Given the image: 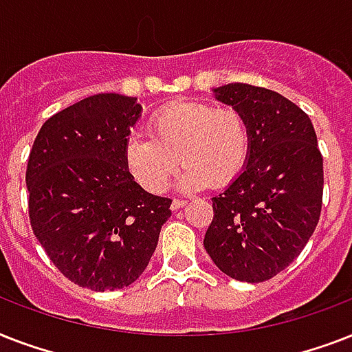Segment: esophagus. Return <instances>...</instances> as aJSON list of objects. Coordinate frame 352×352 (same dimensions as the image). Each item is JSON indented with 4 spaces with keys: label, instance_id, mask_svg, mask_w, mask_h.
Returning a JSON list of instances; mask_svg holds the SVG:
<instances>
[{
    "label": "esophagus",
    "instance_id": "obj_1",
    "mask_svg": "<svg viewBox=\"0 0 352 352\" xmlns=\"http://www.w3.org/2000/svg\"><path fill=\"white\" fill-rule=\"evenodd\" d=\"M188 201H184V199H173L171 201V210H179L182 208V206H186Z\"/></svg>",
    "mask_w": 352,
    "mask_h": 352
}]
</instances>
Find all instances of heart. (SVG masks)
Listing matches in <instances>:
<instances>
[{
  "mask_svg": "<svg viewBox=\"0 0 352 352\" xmlns=\"http://www.w3.org/2000/svg\"><path fill=\"white\" fill-rule=\"evenodd\" d=\"M250 153V131L234 107L201 100H177L149 118V137L133 133L124 146V162L133 179L149 193H162L179 168L181 184L199 190L230 184Z\"/></svg>",
  "mask_w": 352,
  "mask_h": 352,
  "instance_id": "1",
  "label": "heart"
}]
</instances>
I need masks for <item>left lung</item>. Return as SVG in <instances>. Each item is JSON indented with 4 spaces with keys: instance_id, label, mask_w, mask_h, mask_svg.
<instances>
[{
    "instance_id": "1",
    "label": "left lung",
    "mask_w": 352,
    "mask_h": 352,
    "mask_svg": "<svg viewBox=\"0 0 352 352\" xmlns=\"http://www.w3.org/2000/svg\"><path fill=\"white\" fill-rule=\"evenodd\" d=\"M214 93L245 117L250 153L232 184L212 199L204 248L226 276L261 283L289 267L316 230L323 157L311 118L289 98L248 84Z\"/></svg>"
}]
</instances>
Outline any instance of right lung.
<instances>
[{"label": "right lung", "instance_id": "1", "mask_svg": "<svg viewBox=\"0 0 352 352\" xmlns=\"http://www.w3.org/2000/svg\"><path fill=\"white\" fill-rule=\"evenodd\" d=\"M142 107L100 93L41 126L27 164L29 219L54 267L85 289H124L146 270L171 199L138 186L124 146Z\"/></svg>", "mask_w": 352, "mask_h": 352}]
</instances>
